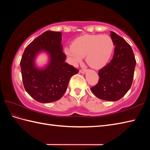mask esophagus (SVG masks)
<instances>
[{"mask_svg":"<svg viewBox=\"0 0 150 150\" xmlns=\"http://www.w3.org/2000/svg\"><path fill=\"white\" fill-rule=\"evenodd\" d=\"M86 69H81L80 70H79V71L82 73H84L86 72Z\"/></svg>","mask_w":150,"mask_h":150,"instance_id":"esophagus-1","label":"esophagus"}]
</instances>
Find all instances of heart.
<instances>
[{"label":"heart","mask_w":150,"mask_h":150,"mask_svg":"<svg viewBox=\"0 0 150 150\" xmlns=\"http://www.w3.org/2000/svg\"><path fill=\"white\" fill-rule=\"evenodd\" d=\"M113 48V40L107 35H86L77 38L64 52L72 64L77 65L86 56L88 64L98 69L106 64Z\"/></svg>","instance_id":"1"}]
</instances>
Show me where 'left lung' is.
<instances>
[{"label": "left lung", "instance_id": "1", "mask_svg": "<svg viewBox=\"0 0 150 150\" xmlns=\"http://www.w3.org/2000/svg\"><path fill=\"white\" fill-rule=\"evenodd\" d=\"M111 37L115 46L113 57L98 70L99 79L91 90L100 99L117 101L132 86L136 60L131 46L122 37L113 31H111Z\"/></svg>", "mask_w": 150, "mask_h": 150}]
</instances>
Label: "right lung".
Listing matches in <instances>:
<instances>
[{"label":"right lung","instance_id":"right-lung-1","mask_svg":"<svg viewBox=\"0 0 150 150\" xmlns=\"http://www.w3.org/2000/svg\"><path fill=\"white\" fill-rule=\"evenodd\" d=\"M62 33L47 31L34 39L25 49L20 62L22 79L25 90L35 100L49 103L59 100L66 91L69 79L79 69L65 62L62 52ZM50 55L49 65L44 70L34 66V58L40 50Z\"/></svg>","mask_w":150,"mask_h":150}]
</instances>
